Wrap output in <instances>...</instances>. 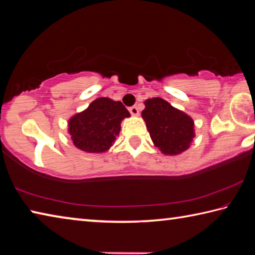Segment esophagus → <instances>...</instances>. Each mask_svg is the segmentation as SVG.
Listing matches in <instances>:
<instances>
[{"mask_svg": "<svg viewBox=\"0 0 255 255\" xmlns=\"http://www.w3.org/2000/svg\"><path fill=\"white\" fill-rule=\"evenodd\" d=\"M129 112H130L131 116H138L139 115V110H138L137 106H132L129 108Z\"/></svg>", "mask_w": 255, "mask_h": 255, "instance_id": "34e87169", "label": "esophagus"}]
</instances>
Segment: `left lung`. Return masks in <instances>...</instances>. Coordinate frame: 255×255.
Masks as SVG:
<instances>
[{"mask_svg":"<svg viewBox=\"0 0 255 255\" xmlns=\"http://www.w3.org/2000/svg\"><path fill=\"white\" fill-rule=\"evenodd\" d=\"M141 117L154 145L164 155H178L187 150L195 137L192 118L162 98L147 99Z\"/></svg>","mask_w":255,"mask_h":255,"instance_id":"8db88e82","label":"left lung"}]
</instances>
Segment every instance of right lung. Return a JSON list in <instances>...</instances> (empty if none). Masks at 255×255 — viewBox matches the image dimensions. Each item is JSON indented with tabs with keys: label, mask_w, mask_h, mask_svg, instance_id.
<instances>
[{
	"label": "right lung",
	"mask_w": 255,
	"mask_h": 255,
	"mask_svg": "<svg viewBox=\"0 0 255 255\" xmlns=\"http://www.w3.org/2000/svg\"><path fill=\"white\" fill-rule=\"evenodd\" d=\"M130 117L120 101L98 98L68 120V133L77 148L86 153H105L115 144L120 124Z\"/></svg>",
	"instance_id": "1"
}]
</instances>
